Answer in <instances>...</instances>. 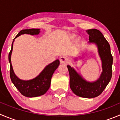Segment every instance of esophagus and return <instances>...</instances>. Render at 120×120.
Segmentation results:
<instances>
[{
  "label": "esophagus",
  "instance_id": "34e87169",
  "mask_svg": "<svg viewBox=\"0 0 120 120\" xmlns=\"http://www.w3.org/2000/svg\"><path fill=\"white\" fill-rule=\"evenodd\" d=\"M59 59H60V62H61V64H67L69 61L68 56L66 55L61 56Z\"/></svg>",
  "mask_w": 120,
  "mask_h": 120
}]
</instances>
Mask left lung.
<instances>
[{
	"label": "left lung",
	"mask_w": 120,
	"mask_h": 120,
	"mask_svg": "<svg viewBox=\"0 0 120 120\" xmlns=\"http://www.w3.org/2000/svg\"><path fill=\"white\" fill-rule=\"evenodd\" d=\"M86 32L90 36L89 42L97 45L98 53L102 60V72L100 78L93 82H87L71 66L67 65V68L69 74V85L72 92L81 97L91 98L100 95L110 81L112 76L113 58L109 43L100 30L92 29H88Z\"/></svg>",
	"instance_id": "obj_1"
}]
</instances>
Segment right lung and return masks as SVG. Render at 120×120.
Wrapping results in <instances>:
<instances>
[{"instance_id":"right-lung-1","label":"right lung","mask_w":120,"mask_h":120,"mask_svg":"<svg viewBox=\"0 0 120 120\" xmlns=\"http://www.w3.org/2000/svg\"><path fill=\"white\" fill-rule=\"evenodd\" d=\"M39 29H24L20 30L16 35V38L22 34L38 35L39 33ZM13 49V43L12 44L11 50L9 53V61L10 63V77L12 83L14 84L19 92L23 96L27 97H36L44 95L49 90L51 85V78L55 71L59 65V60L56 59L51 64L46 66L41 74L34 79L29 81H23L19 79L15 74L11 64V53Z\"/></svg>"}]
</instances>
